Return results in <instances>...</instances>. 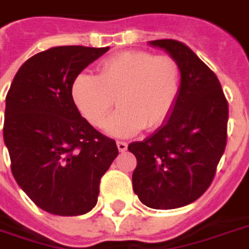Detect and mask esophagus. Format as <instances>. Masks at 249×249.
Listing matches in <instances>:
<instances>
[{"label": "esophagus", "instance_id": "obj_1", "mask_svg": "<svg viewBox=\"0 0 249 249\" xmlns=\"http://www.w3.org/2000/svg\"><path fill=\"white\" fill-rule=\"evenodd\" d=\"M117 148H119L120 152H124L128 148V144L125 142H117Z\"/></svg>", "mask_w": 249, "mask_h": 249}]
</instances>
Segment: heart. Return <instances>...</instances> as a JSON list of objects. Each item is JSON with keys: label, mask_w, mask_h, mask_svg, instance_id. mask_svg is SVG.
Listing matches in <instances>:
<instances>
[{"label": "heart", "mask_w": 249, "mask_h": 249, "mask_svg": "<svg viewBox=\"0 0 249 249\" xmlns=\"http://www.w3.org/2000/svg\"><path fill=\"white\" fill-rule=\"evenodd\" d=\"M180 69L171 56L147 51H125L101 60L98 75L81 72L71 85L78 112L95 128L107 121L112 136L128 137L140 129L159 128L171 114L178 98Z\"/></svg>", "instance_id": "b5f03b06"}]
</instances>
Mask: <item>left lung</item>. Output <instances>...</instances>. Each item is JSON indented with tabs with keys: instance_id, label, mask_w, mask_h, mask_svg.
<instances>
[{
	"instance_id": "1",
	"label": "left lung",
	"mask_w": 249,
	"mask_h": 249,
	"mask_svg": "<svg viewBox=\"0 0 249 249\" xmlns=\"http://www.w3.org/2000/svg\"><path fill=\"white\" fill-rule=\"evenodd\" d=\"M180 69V88L170 119L142 142L128 145L136 156L133 190L145 206L177 209L209 189L227 145L228 101L221 83L178 40H152Z\"/></svg>"
}]
</instances>
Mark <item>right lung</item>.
I'll return each instance as SVG.
<instances>
[{"mask_svg":"<svg viewBox=\"0 0 249 249\" xmlns=\"http://www.w3.org/2000/svg\"><path fill=\"white\" fill-rule=\"evenodd\" d=\"M109 50L52 47L29 58L6 94L3 140L16 182L40 209L81 215L93 209L100 182L119 155L116 142L78 112L71 85Z\"/></svg>","mask_w":249,"mask_h":249,"instance_id":"right-lung-1","label":"right lung"}]
</instances>
